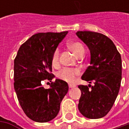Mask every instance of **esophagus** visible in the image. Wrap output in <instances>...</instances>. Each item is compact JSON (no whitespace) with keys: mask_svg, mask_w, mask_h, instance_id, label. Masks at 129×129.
I'll list each match as a JSON object with an SVG mask.
<instances>
[{"mask_svg":"<svg viewBox=\"0 0 129 129\" xmlns=\"http://www.w3.org/2000/svg\"><path fill=\"white\" fill-rule=\"evenodd\" d=\"M69 87H70V88H73V87H75V85H73V84H69Z\"/></svg>","mask_w":129,"mask_h":129,"instance_id":"34e87169","label":"esophagus"}]
</instances>
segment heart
Returning a JSON list of instances; mask_svg holds the SVG:
<instances>
[{"mask_svg":"<svg viewBox=\"0 0 129 129\" xmlns=\"http://www.w3.org/2000/svg\"><path fill=\"white\" fill-rule=\"evenodd\" d=\"M68 47L76 57L80 56L81 54L84 53V52H85V49H84L83 46L79 42L70 43L68 44ZM59 50L57 49L54 52V54H53V57H52V64L53 65L57 64L58 61H59ZM79 73H80V71L77 69L64 68V69H63L61 71L59 72L58 76L61 79L67 81V82H72L75 79V76L79 75Z\"/></svg>","mask_w":129,"mask_h":129,"instance_id":"obj_1","label":"heart"}]
</instances>
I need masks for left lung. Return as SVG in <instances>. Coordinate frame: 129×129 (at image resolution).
I'll return each instance as SVG.
<instances>
[{"instance_id":"8db88e82","label":"left lung","mask_w":129,"mask_h":129,"mask_svg":"<svg viewBox=\"0 0 129 129\" xmlns=\"http://www.w3.org/2000/svg\"><path fill=\"white\" fill-rule=\"evenodd\" d=\"M76 35L90 53V66L82 75L88 85H79L81 97L78 109L90 119L104 117L114 104L121 82L122 61L115 44L100 33L80 31ZM92 81L94 85L91 86Z\"/></svg>"}]
</instances>
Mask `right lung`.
I'll return each mask as SVG.
<instances>
[{"label":"right lung","instance_id":"obj_1","mask_svg":"<svg viewBox=\"0 0 129 129\" xmlns=\"http://www.w3.org/2000/svg\"><path fill=\"white\" fill-rule=\"evenodd\" d=\"M68 31L38 33L20 47L14 60V89L23 111L29 118L45 123L57 116L60 103L68 92V84L56 79L46 89L45 80H52V57Z\"/></svg>","mask_w":129,"mask_h":129}]
</instances>
